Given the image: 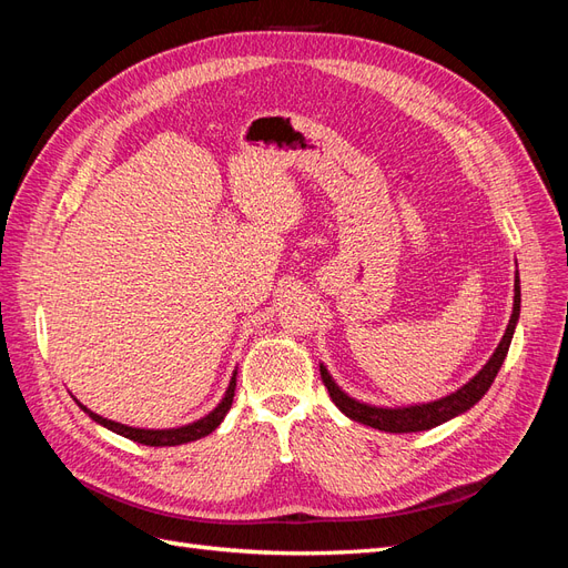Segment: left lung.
Returning <instances> with one entry per match:
<instances>
[{
  "mask_svg": "<svg viewBox=\"0 0 568 568\" xmlns=\"http://www.w3.org/2000/svg\"><path fill=\"white\" fill-rule=\"evenodd\" d=\"M519 307H521V288H519V272H517V280H514V311H511V320L507 324V332L500 341V346L495 348L486 367L480 369L469 384H464L459 390L445 395V398H440L436 403L403 407V409H386V407H372L365 403H357V400L348 398V395L332 382V376L324 369V365H320L322 382H324L326 390H329V398L334 400V405L353 422L379 428V432H388V434L426 432V428H434L443 422L462 415V412H467L471 405H476L480 398H484L507 357L514 326H517V320H519Z\"/></svg>",
  "mask_w": 568,
  "mask_h": 568,
  "instance_id": "1",
  "label": "left lung"
}]
</instances>
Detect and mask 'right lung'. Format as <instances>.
<instances>
[{"label":"right lung","mask_w":568,"mask_h":568,"mask_svg":"<svg viewBox=\"0 0 568 568\" xmlns=\"http://www.w3.org/2000/svg\"><path fill=\"white\" fill-rule=\"evenodd\" d=\"M234 388H236V372L232 376L230 382V388L225 393V398H222V403L211 412L209 417H203L194 424L189 426H180V428H165V432H149V428H132V426H125V424H118V422H111V419H104L94 415V412H90L84 405H80L88 415L97 422V424H104L106 428H111V432L125 436L130 440H136V443H144V445H153V448H163V445H182V443H189V440H199L203 436H209L211 432H215V428L220 426V422L225 419V415L232 407V400H234Z\"/></svg>","instance_id":"obj_1"}]
</instances>
